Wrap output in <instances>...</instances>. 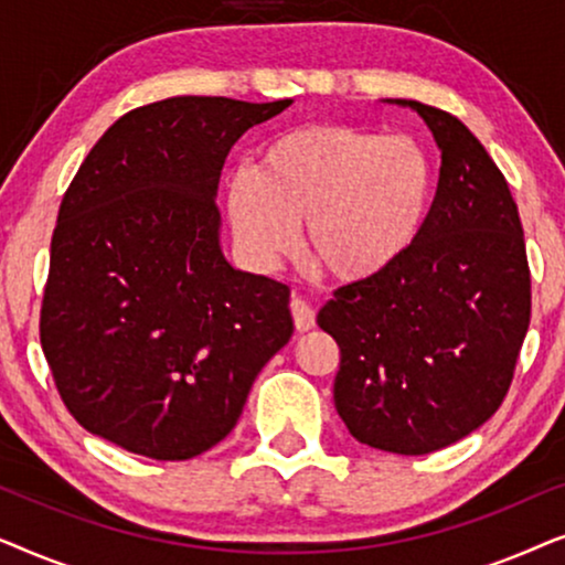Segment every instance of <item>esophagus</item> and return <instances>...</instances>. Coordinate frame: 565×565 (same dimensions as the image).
I'll use <instances>...</instances> for the list:
<instances>
[{
	"mask_svg": "<svg viewBox=\"0 0 565 565\" xmlns=\"http://www.w3.org/2000/svg\"><path fill=\"white\" fill-rule=\"evenodd\" d=\"M290 313H292V321H296V329L298 331H308V329L313 327L316 313H313V308L308 306V300L292 298L290 300Z\"/></svg>",
	"mask_w": 565,
	"mask_h": 565,
	"instance_id": "obj_1",
	"label": "esophagus"
}]
</instances>
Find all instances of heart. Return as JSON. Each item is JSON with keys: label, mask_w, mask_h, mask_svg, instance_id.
<instances>
[{"label": "heart", "mask_w": 565, "mask_h": 565, "mask_svg": "<svg viewBox=\"0 0 565 565\" xmlns=\"http://www.w3.org/2000/svg\"><path fill=\"white\" fill-rule=\"evenodd\" d=\"M431 195L435 167L416 138L300 126L231 177L226 211L238 244L262 265L288 254L292 223L306 221L308 259L334 280L360 282L404 257Z\"/></svg>", "instance_id": "1"}]
</instances>
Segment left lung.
Segmentation results:
<instances>
[{"label": "left lung", "instance_id": "obj_1", "mask_svg": "<svg viewBox=\"0 0 565 565\" xmlns=\"http://www.w3.org/2000/svg\"><path fill=\"white\" fill-rule=\"evenodd\" d=\"M385 103L419 113L443 151L435 203L396 265L339 288L316 321L339 344L334 406L350 435L427 455L504 401L530 327V267L509 184L466 122Z\"/></svg>", "mask_w": 565, "mask_h": 565}]
</instances>
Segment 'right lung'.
<instances>
[{
	"label": "right lung",
	"instance_id": "right-lung-1",
	"mask_svg": "<svg viewBox=\"0 0 565 565\" xmlns=\"http://www.w3.org/2000/svg\"><path fill=\"white\" fill-rule=\"evenodd\" d=\"M290 105L169 97L92 146L61 200L41 311L53 381L92 435L195 458L288 344V285L226 259L215 192L231 146Z\"/></svg>",
	"mask_w": 565,
	"mask_h": 565
}]
</instances>
